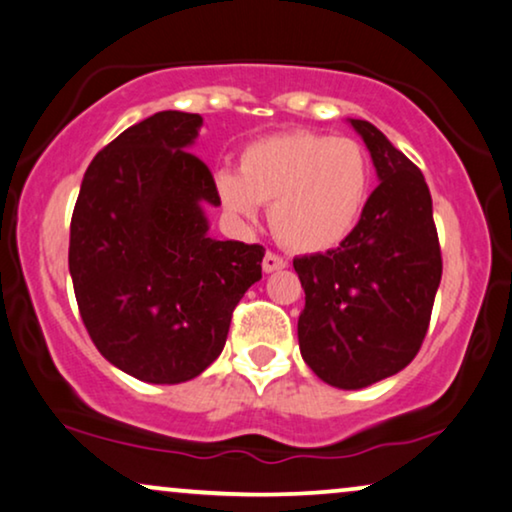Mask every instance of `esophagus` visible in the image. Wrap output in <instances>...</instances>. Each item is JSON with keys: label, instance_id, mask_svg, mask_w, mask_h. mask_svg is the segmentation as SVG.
Instances as JSON below:
<instances>
[{"label": "esophagus", "instance_id": "34e87169", "mask_svg": "<svg viewBox=\"0 0 512 512\" xmlns=\"http://www.w3.org/2000/svg\"><path fill=\"white\" fill-rule=\"evenodd\" d=\"M285 267H288V262H285L281 255H276V252H267V255H264L262 269L267 271V274H271V271H281Z\"/></svg>", "mask_w": 512, "mask_h": 512}]
</instances>
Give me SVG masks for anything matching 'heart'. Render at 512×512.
<instances>
[{
	"mask_svg": "<svg viewBox=\"0 0 512 512\" xmlns=\"http://www.w3.org/2000/svg\"><path fill=\"white\" fill-rule=\"evenodd\" d=\"M372 185L370 156L353 138L295 131L250 142L238 175L215 177L222 206L255 222L262 206L276 236L297 252L335 248L363 215Z\"/></svg>",
	"mask_w": 512,
	"mask_h": 512,
	"instance_id": "b5f03b06",
	"label": "heart"
}]
</instances>
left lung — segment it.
I'll list each match as a JSON object with an SVG mask.
<instances>
[{
    "label": "left lung",
    "instance_id": "1",
    "mask_svg": "<svg viewBox=\"0 0 512 512\" xmlns=\"http://www.w3.org/2000/svg\"><path fill=\"white\" fill-rule=\"evenodd\" d=\"M379 185L339 248L295 257L306 304L304 363L325 384L358 391L393 377L424 342L442 276L433 201L421 170L370 121L349 119Z\"/></svg>",
    "mask_w": 512,
    "mask_h": 512
}]
</instances>
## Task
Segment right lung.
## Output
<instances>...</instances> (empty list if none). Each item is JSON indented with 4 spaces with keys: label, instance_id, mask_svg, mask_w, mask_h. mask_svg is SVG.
<instances>
[{
    "label": "right lung",
    "instance_id": "add662e5",
    "mask_svg": "<svg viewBox=\"0 0 512 512\" xmlns=\"http://www.w3.org/2000/svg\"><path fill=\"white\" fill-rule=\"evenodd\" d=\"M199 114L156 112L88 166L70 224V276L95 349L147 384H182L220 356L231 313L262 278V245L217 241L220 206L189 152Z\"/></svg>",
    "mask_w": 512,
    "mask_h": 512
}]
</instances>
